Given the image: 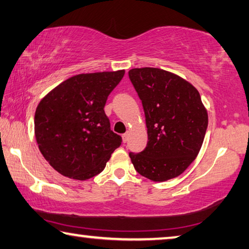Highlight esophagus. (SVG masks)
<instances>
[{
    "label": "esophagus",
    "instance_id": "1",
    "mask_svg": "<svg viewBox=\"0 0 249 249\" xmlns=\"http://www.w3.org/2000/svg\"><path fill=\"white\" fill-rule=\"evenodd\" d=\"M128 137H129V133L128 132H126V133L123 134V135H122V139H123L124 143H126V142L128 141Z\"/></svg>",
    "mask_w": 249,
    "mask_h": 249
}]
</instances>
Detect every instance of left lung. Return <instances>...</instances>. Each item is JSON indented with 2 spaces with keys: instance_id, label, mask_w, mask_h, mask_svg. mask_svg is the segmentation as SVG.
I'll use <instances>...</instances> for the list:
<instances>
[{
  "instance_id": "left-lung-1",
  "label": "left lung",
  "mask_w": 249,
  "mask_h": 249,
  "mask_svg": "<svg viewBox=\"0 0 249 249\" xmlns=\"http://www.w3.org/2000/svg\"><path fill=\"white\" fill-rule=\"evenodd\" d=\"M129 80L143 104L147 145L140 154L129 153L139 174L153 181L179 176L202 147L208 114L191 83L168 71L132 69Z\"/></svg>"
}]
</instances>
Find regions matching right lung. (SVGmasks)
Listing matches in <instances>:
<instances>
[{"label": "right lung", "instance_id": "obj_1", "mask_svg": "<svg viewBox=\"0 0 249 249\" xmlns=\"http://www.w3.org/2000/svg\"><path fill=\"white\" fill-rule=\"evenodd\" d=\"M125 70L78 74L42 98L34 116L39 151L63 176L86 180L103 171L122 137L110 131L106 100Z\"/></svg>", "mask_w": 249, "mask_h": 249}]
</instances>
